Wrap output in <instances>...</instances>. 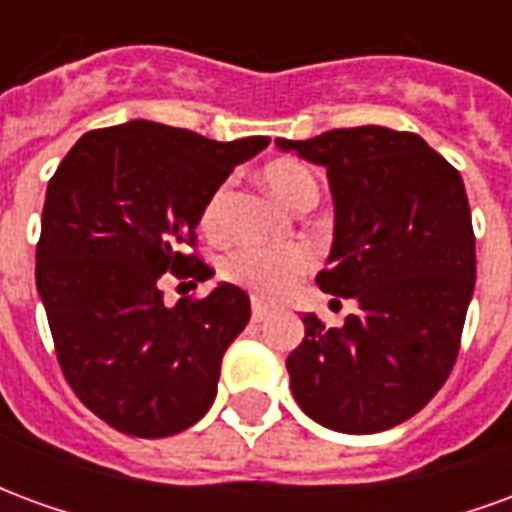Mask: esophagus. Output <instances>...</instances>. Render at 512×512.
Returning <instances> with one entry per match:
<instances>
[{"instance_id": "esophagus-1", "label": "esophagus", "mask_w": 512, "mask_h": 512, "mask_svg": "<svg viewBox=\"0 0 512 512\" xmlns=\"http://www.w3.org/2000/svg\"><path fill=\"white\" fill-rule=\"evenodd\" d=\"M268 312H271V307H268V304H263L260 299H252V321L255 323L266 321Z\"/></svg>"}]
</instances>
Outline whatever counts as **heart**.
Wrapping results in <instances>:
<instances>
[{
	"instance_id": "obj_1",
	"label": "heart",
	"mask_w": 512,
	"mask_h": 512,
	"mask_svg": "<svg viewBox=\"0 0 512 512\" xmlns=\"http://www.w3.org/2000/svg\"><path fill=\"white\" fill-rule=\"evenodd\" d=\"M266 183L279 200L293 211L318 202V180L312 175V169L307 164H301V161H293V158H282V161L268 164ZM227 194H230V183H222L205 202L200 219L205 233H222ZM312 260L315 257H312L310 249L301 244H246L227 255L224 277L235 282V285H241V288L252 290L257 299H279L299 282V277H304L310 271Z\"/></svg>"
}]
</instances>
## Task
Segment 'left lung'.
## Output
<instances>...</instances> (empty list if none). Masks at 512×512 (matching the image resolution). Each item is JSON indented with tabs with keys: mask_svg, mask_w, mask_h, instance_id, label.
I'll list each match as a JSON object with an SVG mask.
<instances>
[{
	"mask_svg": "<svg viewBox=\"0 0 512 512\" xmlns=\"http://www.w3.org/2000/svg\"><path fill=\"white\" fill-rule=\"evenodd\" d=\"M277 145L326 167L334 244L315 282L356 301L337 329L304 315L285 362L293 397L340 433L395 428L428 406L461 351L477 277L461 172L422 136L384 126Z\"/></svg>",
	"mask_w": 512,
	"mask_h": 512,
	"instance_id": "1",
	"label": "left lung"
}]
</instances>
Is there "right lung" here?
Returning a JSON list of instances; mask_svg holds the SVG:
<instances>
[{
    "label": "right lung",
    "instance_id": "obj_1",
    "mask_svg": "<svg viewBox=\"0 0 512 512\" xmlns=\"http://www.w3.org/2000/svg\"><path fill=\"white\" fill-rule=\"evenodd\" d=\"M268 142L131 120L87 131L51 175L35 282L62 376L120 433L175 436L211 408L249 296L224 282L167 307L161 282L211 277L194 252L202 208Z\"/></svg>",
    "mask_w": 512,
    "mask_h": 512
}]
</instances>
